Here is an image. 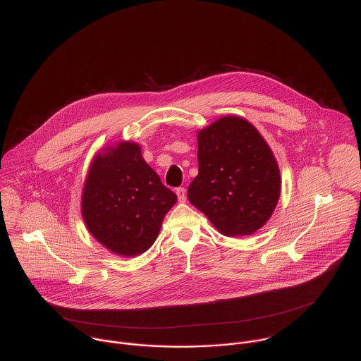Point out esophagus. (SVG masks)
<instances>
[{
  "label": "esophagus",
  "mask_w": 361,
  "mask_h": 361,
  "mask_svg": "<svg viewBox=\"0 0 361 361\" xmlns=\"http://www.w3.org/2000/svg\"><path fill=\"white\" fill-rule=\"evenodd\" d=\"M176 196H178V200L180 203H185L186 202V190H185V188H178L176 189Z\"/></svg>",
  "instance_id": "obj_1"
}]
</instances>
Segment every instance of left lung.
I'll list each match as a JSON object with an SVG mask.
<instances>
[{"instance_id": "1", "label": "left lung", "mask_w": 361, "mask_h": 361, "mask_svg": "<svg viewBox=\"0 0 361 361\" xmlns=\"http://www.w3.org/2000/svg\"><path fill=\"white\" fill-rule=\"evenodd\" d=\"M199 175L189 202L225 236H246L272 215L281 173L269 146L240 116H224L197 133Z\"/></svg>"}]
</instances>
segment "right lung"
Here are the masks:
<instances>
[{
  "instance_id": "obj_1",
  "label": "right lung",
  "mask_w": 361,
  "mask_h": 361,
  "mask_svg": "<svg viewBox=\"0 0 361 361\" xmlns=\"http://www.w3.org/2000/svg\"><path fill=\"white\" fill-rule=\"evenodd\" d=\"M176 200L143 159L140 146L121 142L93 158L83 186L82 216L104 247L133 257L153 246Z\"/></svg>"
}]
</instances>
